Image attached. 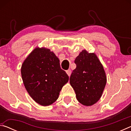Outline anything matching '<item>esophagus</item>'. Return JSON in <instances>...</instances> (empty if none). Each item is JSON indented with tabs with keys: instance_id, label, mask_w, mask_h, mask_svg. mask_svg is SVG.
Here are the masks:
<instances>
[{
	"instance_id": "obj_1",
	"label": "esophagus",
	"mask_w": 131,
	"mask_h": 131,
	"mask_svg": "<svg viewBox=\"0 0 131 131\" xmlns=\"http://www.w3.org/2000/svg\"><path fill=\"white\" fill-rule=\"evenodd\" d=\"M66 73L68 74V75L69 76H70V74H71V73H72V72H71V70L70 69H68V70H67L66 71Z\"/></svg>"
}]
</instances>
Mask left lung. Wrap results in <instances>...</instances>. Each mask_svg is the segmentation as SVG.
Segmentation results:
<instances>
[{
    "label": "left lung",
    "mask_w": 131,
    "mask_h": 131,
    "mask_svg": "<svg viewBox=\"0 0 131 131\" xmlns=\"http://www.w3.org/2000/svg\"><path fill=\"white\" fill-rule=\"evenodd\" d=\"M74 63L76 68L70 76V85L80 103L92 106L101 98L106 84L103 66L95 53L85 50L76 57Z\"/></svg>",
    "instance_id": "left-lung-1"
}]
</instances>
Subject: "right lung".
<instances>
[{"mask_svg": "<svg viewBox=\"0 0 131 131\" xmlns=\"http://www.w3.org/2000/svg\"><path fill=\"white\" fill-rule=\"evenodd\" d=\"M24 86L31 97L43 106L52 104L68 83L69 76L62 69L59 60L50 50L36 48L21 66Z\"/></svg>", "mask_w": 131, "mask_h": 131, "instance_id": "add662e5", "label": "right lung"}]
</instances>
